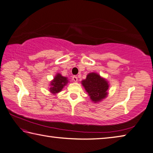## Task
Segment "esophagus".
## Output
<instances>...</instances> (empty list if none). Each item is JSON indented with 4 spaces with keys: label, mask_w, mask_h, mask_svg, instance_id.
Returning <instances> with one entry per match:
<instances>
[{
    "label": "esophagus",
    "mask_w": 153,
    "mask_h": 153,
    "mask_svg": "<svg viewBox=\"0 0 153 153\" xmlns=\"http://www.w3.org/2000/svg\"><path fill=\"white\" fill-rule=\"evenodd\" d=\"M72 79H73L74 82H77V77L76 76H72Z\"/></svg>",
    "instance_id": "34e87169"
}]
</instances>
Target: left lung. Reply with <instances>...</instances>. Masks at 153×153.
<instances>
[{"mask_svg": "<svg viewBox=\"0 0 153 153\" xmlns=\"http://www.w3.org/2000/svg\"><path fill=\"white\" fill-rule=\"evenodd\" d=\"M82 84L93 102H98L104 99L108 94V82L97 73H90L86 78L82 80Z\"/></svg>", "mask_w": 153, "mask_h": 153, "instance_id": "1", "label": "left lung"}]
</instances>
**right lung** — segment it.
<instances>
[{"instance_id":"obj_1","label":"right lung","mask_w":153,"mask_h":153,"mask_svg":"<svg viewBox=\"0 0 153 153\" xmlns=\"http://www.w3.org/2000/svg\"><path fill=\"white\" fill-rule=\"evenodd\" d=\"M68 80L66 77L62 76L60 74H57L54 77L53 81L51 82L50 92L53 94H56L61 91L63 87L68 83Z\"/></svg>"}]
</instances>
